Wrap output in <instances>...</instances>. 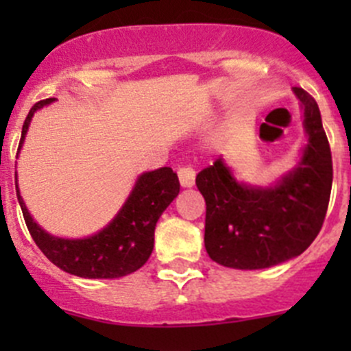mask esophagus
I'll return each mask as SVG.
<instances>
[{
	"label": "esophagus",
	"mask_w": 351,
	"mask_h": 351,
	"mask_svg": "<svg viewBox=\"0 0 351 351\" xmlns=\"http://www.w3.org/2000/svg\"><path fill=\"white\" fill-rule=\"evenodd\" d=\"M178 178L182 186H185V189H190V186L195 185V171H193V168H190V166H182V168H178Z\"/></svg>",
	"instance_id": "1"
}]
</instances>
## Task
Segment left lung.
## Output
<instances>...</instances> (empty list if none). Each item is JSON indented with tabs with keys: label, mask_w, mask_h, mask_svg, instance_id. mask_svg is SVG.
<instances>
[{
	"label": "left lung",
	"mask_w": 351,
	"mask_h": 351,
	"mask_svg": "<svg viewBox=\"0 0 351 351\" xmlns=\"http://www.w3.org/2000/svg\"><path fill=\"white\" fill-rule=\"evenodd\" d=\"M307 144L295 168L271 186L234 178L219 158L197 175L205 198V250L219 265L261 270L299 256L323 228L332 183L331 149L316 100L293 88Z\"/></svg>",
	"instance_id": "1"
}]
</instances>
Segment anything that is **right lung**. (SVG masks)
Segmentation results:
<instances>
[{"instance_id": "obj_1", "label": "right lung", "mask_w": 351, "mask_h": 351, "mask_svg": "<svg viewBox=\"0 0 351 351\" xmlns=\"http://www.w3.org/2000/svg\"><path fill=\"white\" fill-rule=\"evenodd\" d=\"M52 101L54 98H47L30 108L19 151L34 113ZM178 193V176L168 166L143 173L125 204L101 231L83 239H67L49 234L32 219L16 185L25 224L35 244L56 267L83 278H119L139 270L153 253L156 222Z\"/></svg>"}]
</instances>
